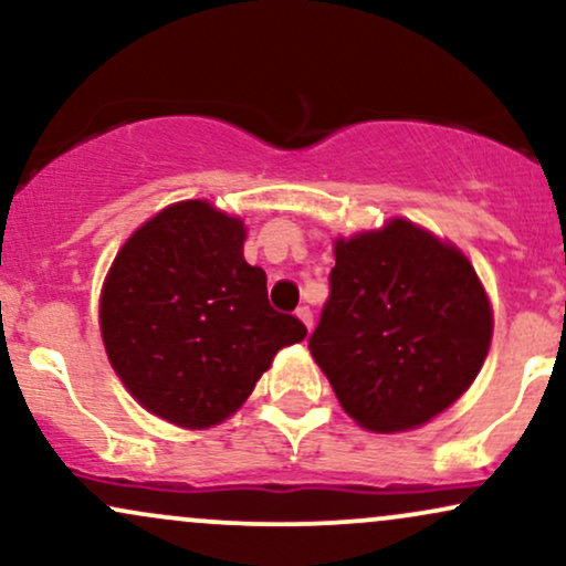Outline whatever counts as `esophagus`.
Segmentation results:
<instances>
[{
	"label": "esophagus",
	"instance_id": "34e87169",
	"mask_svg": "<svg viewBox=\"0 0 566 566\" xmlns=\"http://www.w3.org/2000/svg\"><path fill=\"white\" fill-rule=\"evenodd\" d=\"M295 314H297V319L305 324V329H308V333H311V329H314V314H311V308H305V305H301V308H297Z\"/></svg>",
	"mask_w": 566,
	"mask_h": 566
}]
</instances>
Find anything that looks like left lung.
<instances>
[{
  "instance_id": "8db88e82",
  "label": "left lung",
  "mask_w": 566,
  "mask_h": 566,
  "mask_svg": "<svg viewBox=\"0 0 566 566\" xmlns=\"http://www.w3.org/2000/svg\"><path fill=\"white\" fill-rule=\"evenodd\" d=\"M329 301L308 350L348 418L412 431L471 388L492 303L465 252L407 218L335 237Z\"/></svg>"
}]
</instances>
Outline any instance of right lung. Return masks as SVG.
Instances as JSON below:
<instances>
[{
  "label": "right lung",
  "mask_w": 566,
  "mask_h": 566,
  "mask_svg": "<svg viewBox=\"0 0 566 566\" xmlns=\"http://www.w3.org/2000/svg\"><path fill=\"white\" fill-rule=\"evenodd\" d=\"M244 239V220L212 201H175L129 233L103 279L97 322L116 378L188 431L231 418L279 350L305 337L269 305Z\"/></svg>",
  "instance_id": "add662e5"
}]
</instances>
